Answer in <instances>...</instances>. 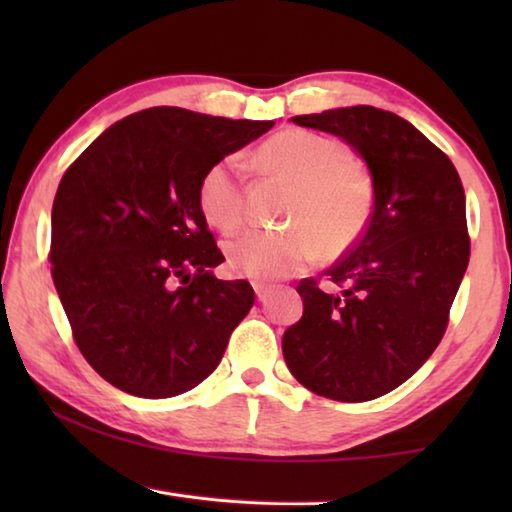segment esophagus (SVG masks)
I'll use <instances>...</instances> for the list:
<instances>
[{
    "label": "esophagus",
    "mask_w": 512,
    "mask_h": 512,
    "mask_svg": "<svg viewBox=\"0 0 512 512\" xmlns=\"http://www.w3.org/2000/svg\"><path fill=\"white\" fill-rule=\"evenodd\" d=\"M253 287H255V293H257V300H259V302H266V298L271 296V289H268L266 284H262V282H255Z\"/></svg>",
    "instance_id": "1"
}]
</instances>
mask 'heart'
<instances>
[{"mask_svg":"<svg viewBox=\"0 0 512 512\" xmlns=\"http://www.w3.org/2000/svg\"><path fill=\"white\" fill-rule=\"evenodd\" d=\"M259 169L293 187L284 210L291 230H246L225 244L232 273L253 280H277L320 257L336 259L366 230L375 187L366 164L341 140L302 128L273 135L255 153ZM198 207L221 232L246 219L244 171L237 158H223L203 173Z\"/></svg>","mask_w":512,"mask_h":512,"instance_id":"heart-1","label":"heart"}]
</instances>
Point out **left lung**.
I'll use <instances>...</instances> for the list:
<instances>
[{
    "mask_svg": "<svg viewBox=\"0 0 512 512\" xmlns=\"http://www.w3.org/2000/svg\"><path fill=\"white\" fill-rule=\"evenodd\" d=\"M366 160L375 205L348 255L298 284L302 318L282 336L284 361L311 393L368 402L404 384L443 339L470 262L465 192L452 160L395 112L372 106L293 117Z\"/></svg>",
    "mask_w": 512,
    "mask_h": 512,
    "instance_id": "left-lung-1",
    "label": "left lung"
}]
</instances>
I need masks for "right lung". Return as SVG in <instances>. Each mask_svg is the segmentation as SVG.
<instances>
[{"label": "right lung", "instance_id": "1", "mask_svg": "<svg viewBox=\"0 0 512 512\" xmlns=\"http://www.w3.org/2000/svg\"><path fill=\"white\" fill-rule=\"evenodd\" d=\"M273 121L149 108L103 131L60 180L51 277L85 361L119 391L162 400L210 377L255 302L198 207L203 173Z\"/></svg>", "mask_w": 512, "mask_h": 512}]
</instances>
